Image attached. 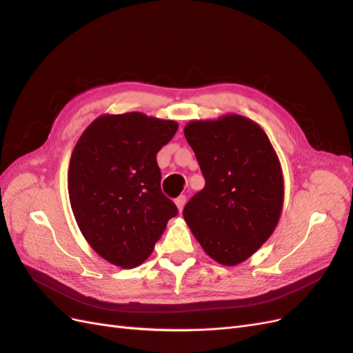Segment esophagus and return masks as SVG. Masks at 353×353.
<instances>
[{"instance_id": "obj_1", "label": "esophagus", "mask_w": 353, "mask_h": 353, "mask_svg": "<svg viewBox=\"0 0 353 353\" xmlns=\"http://www.w3.org/2000/svg\"><path fill=\"white\" fill-rule=\"evenodd\" d=\"M185 201H187V197L185 196H179L175 199V205H176V209L178 212H183L184 206H185Z\"/></svg>"}]
</instances>
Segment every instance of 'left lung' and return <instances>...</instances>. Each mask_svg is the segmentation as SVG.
<instances>
[{
  "label": "left lung",
  "instance_id": "8db88e82",
  "mask_svg": "<svg viewBox=\"0 0 353 353\" xmlns=\"http://www.w3.org/2000/svg\"><path fill=\"white\" fill-rule=\"evenodd\" d=\"M184 135L206 181L185 205L184 219L213 261L236 266L262 248L280 221V159L263 128L241 114L190 121Z\"/></svg>",
  "mask_w": 353,
  "mask_h": 353
}]
</instances>
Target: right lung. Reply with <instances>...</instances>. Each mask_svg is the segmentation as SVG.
I'll return each mask as SVG.
<instances>
[{"mask_svg":"<svg viewBox=\"0 0 353 353\" xmlns=\"http://www.w3.org/2000/svg\"><path fill=\"white\" fill-rule=\"evenodd\" d=\"M175 121L141 112L101 114L74 145L68 190L82 236L103 259L135 268L152 254L178 210L160 190L156 154Z\"/></svg>","mask_w":353,"mask_h":353,"instance_id":"right-lung-1","label":"right lung"}]
</instances>
